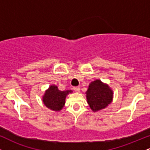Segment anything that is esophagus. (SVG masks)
<instances>
[{
  "label": "esophagus",
  "mask_w": 150,
  "mask_h": 150,
  "mask_svg": "<svg viewBox=\"0 0 150 150\" xmlns=\"http://www.w3.org/2000/svg\"><path fill=\"white\" fill-rule=\"evenodd\" d=\"M73 89L75 90V92H80V88L79 87H73Z\"/></svg>",
  "instance_id": "esophagus-1"
}]
</instances>
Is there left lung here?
Here are the masks:
<instances>
[{
	"mask_svg": "<svg viewBox=\"0 0 150 150\" xmlns=\"http://www.w3.org/2000/svg\"><path fill=\"white\" fill-rule=\"evenodd\" d=\"M87 103L93 111L105 108L113 99V91L108 85L101 80H96L89 84L86 92Z\"/></svg>",
	"mask_w": 150,
	"mask_h": 150,
	"instance_id": "1",
	"label": "left lung"
}]
</instances>
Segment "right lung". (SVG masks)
Here are the masks:
<instances>
[{"label":"right lung","instance_id":"1","mask_svg":"<svg viewBox=\"0 0 150 150\" xmlns=\"http://www.w3.org/2000/svg\"><path fill=\"white\" fill-rule=\"evenodd\" d=\"M72 90L61 91L56 85H51L43 96V102L47 108L55 111H59L65 103V97Z\"/></svg>","mask_w":150,"mask_h":150}]
</instances>
